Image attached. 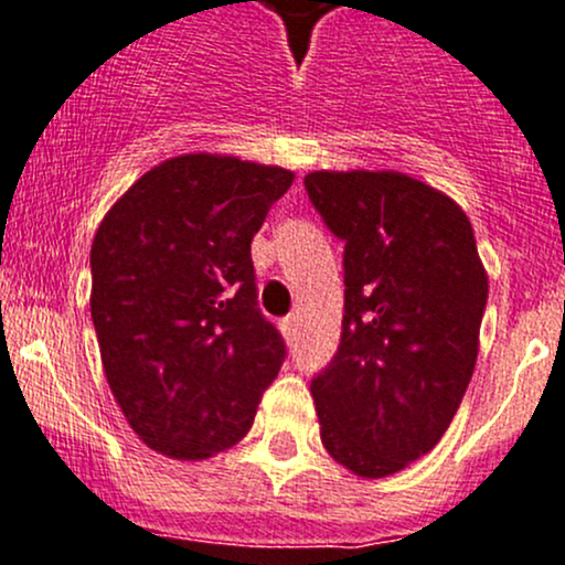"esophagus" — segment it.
<instances>
[{
    "label": "esophagus",
    "instance_id": "34e87169",
    "mask_svg": "<svg viewBox=\"0 0 565 565\" xmlns=\"http://www.w3.org/2000/svg\"><path fill=\"white\" fill-rule=\"evenodd\" d=\"M280 331H282L285 340L294 342V340H296V331H299V321H296V316L282 318V321H280Z\"/></svg>",
    "mask_w": 565,
    "mask_h": 565
}]
</instances>
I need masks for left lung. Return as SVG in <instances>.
<instances>
[{
	"instance_id": "obj_1",
	"label": "left lung",
	"mask_w": 565,
	"mask_h": 565,
	"mask_svg": "<svg viewBox=\"0 0 565 565\" xmlns=\"http://www.w3.org/2000/svg\"><path fill=\"white\" fill-rule=\"evenodd\" d=\"M307 195L345 242V316L310 383L321 440L362 479L435 449L479 356L487 271L462 209L399 171H312Z\"/></svg>"
}]
</instances>
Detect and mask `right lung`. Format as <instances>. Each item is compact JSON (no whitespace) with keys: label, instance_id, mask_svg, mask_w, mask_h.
<instances>
[{"label":"right lung","instance_id":"right-lung-1","mask_svg":"<svg viewBox=\"0 0 565 565\" xmlns=\"http://www.w3.org/2000/svg\"><path fill=\"white\" fill-rule=\"evenodd\" d=\"M294 171L182 154L143 173L92 242V321L132 433L206 459L253 427L285 342L258 310L249 244Z\"/></svg>","mask_w":565,"mask_h":565}]
</instances>
